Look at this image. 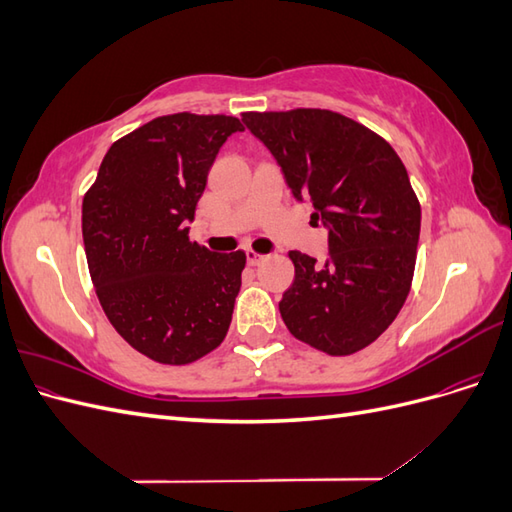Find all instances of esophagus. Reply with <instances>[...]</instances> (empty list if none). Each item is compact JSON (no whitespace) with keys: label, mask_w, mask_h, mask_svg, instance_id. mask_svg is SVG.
<instances>
[{"label":"esophagus","mask_w":512,"mask_h":512,"mask_svg":"<svg viewBox=\"0 0 512 512\" xmlns=\"http://www.w3.org/2000/svg\"><path fill=\"white\" fill-rule=\"evenodd\" d=\"M245 256H247V265H252V267H256V265H260L262 260H265L267 256H262V254H258V252H254V250H247L245 252Z\"/></svg>","instance_id":"esophagus-1"}]
</instances>
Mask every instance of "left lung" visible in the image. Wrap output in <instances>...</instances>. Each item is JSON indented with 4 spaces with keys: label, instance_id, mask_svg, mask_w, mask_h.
I'll use <instances>...</instances> for the list:
<instances>
[{
    "label": "left lung",
    "instance_id": "obj_1",
    "mask_svg": "<svg viewBox=\"0 0 512 512\" xmlns=\"http://www.w3.org/2000/svg\"><path fill=\"white\" fill-rule=\"evenodd\" d=\"M282 166L294 198L329 226V260L288 252L294 282L280 301L288 331L331 356L389 329L414 277L421 203L406 166L376 132L327 108L241 113Z\"/></svg>",
    "mask_w": 512,
    "mask_h": 512
}]
</instances>
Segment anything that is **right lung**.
I'll use <instances>...</instances> for the list:
<instances>
[{
	"label": "right lung",
	"instance_id": "obj_1",
	"mask_svg": "<svg viewBox=\"0 0 512 512\" xmlns=\"http://www.w3.org/2000/svg\"><path fill=\"white\" fill-rule=\"evenodd\" d=\"M230 115L175 113L121 136L83 198L87 267L115 331L147 359L188 365L218 348L241 288L245 252L190 241Z\"/></svg>",
	"mask_w": 512,
	"mask_h": 512
}]
</instances>
